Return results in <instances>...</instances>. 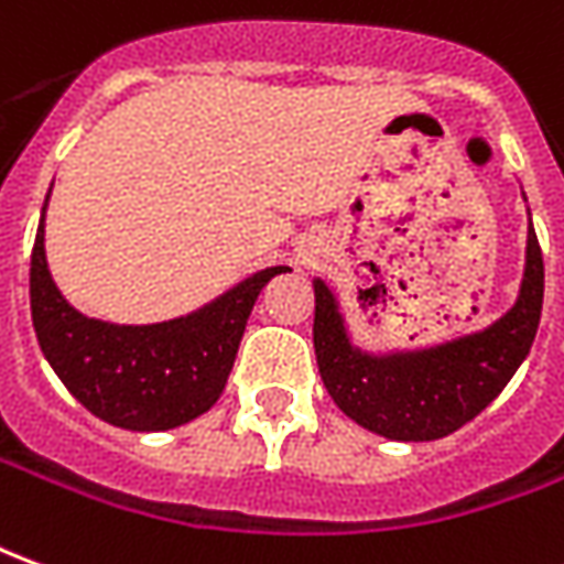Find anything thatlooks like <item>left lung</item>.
I'll list each match as a JSON object with an SVG mask.
<instances>
[{
  "label": "left lung",
  "instance_id": "obj_1",
  "mask_svg": "<svg viewBox=\"0 0 564 564\" xmlns=\"http://www.w3.org/2000/svg\"><path fill=\"white\" fill-rule=\"evenodd\" d=\"M313 289L315 361L339 410L389 441H441L480 416L525 361L544 306V254L529 218L517 303L477 334L416 352L358 349L334 291L322 279Z\"/></svg>",
  "mask_w": 564,
  "mask_h": 564
}]
</instances>
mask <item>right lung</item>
Wrapping results in <instances>:
<instances>
[{
    "instance_id": "1",
    "label": "right lung",
    "mask_w": 564,
    "mask_h": 564,
    "mask_svg": "<svg viewBox=\"0 0 564 564\" xmlns=\"http://www.w3.org/2000/svg\"><path fill=\"white\" fill-rule=\"evenodd\" d=\"M45 209L47 199L30 261V306L39 346L72 398L127 431L178 429L203 416L225 391L258 294L289 267H267L182 318L111 325L78 313L54 285Z\"/></svg>"
}]
</instances>
